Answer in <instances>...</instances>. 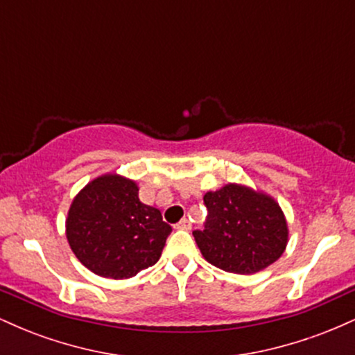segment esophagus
Here are the masks:
<instances>
[{"mask_svg":"<svg viewBox=\"0 0 355 355\" xmlns=\"http://www.w3.org/2000/svg\"><path fill=\"white\" fill-rule=\"evenodd\" d=\"M175 227H177L178 230H190L191 229V223H190L189 218H182L180 222H178Z\"/></svg>","mask_w":355,"mask_h":355,"instance_id":"esophagus-1","label":"esophagus"}]
</instances>
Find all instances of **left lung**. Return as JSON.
Instances as JSON below:
<instances>
[{
  "instance_id": "1",
  "label": "left lung",
  "mask_w": 355,
  "mask_h": 355,
  "mask_svg": "<svg viewBox=\"0 0 355 355\" xmlns=\"http://www.w3.org/2000/svg\"><path fill=\"white\" fill-rule=\"evenodd\" d=\"M209 220L193 237L203 259L232 274H255L280 259L288 242L282 209L266 191L240 183L203 195Z\"/></svg>"
}]
</instances>
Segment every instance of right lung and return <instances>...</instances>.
I'll use <instances>...</instances> for the list:
<instances>
[{"label": "right lung", "mask_w": 355, "mask_h": 355, "mask_svg": "<svg viewBox=\"0 0 355 355\" xmlns=\"http://www.w3.org/2000/svg\"><path fill=\"white\" fill-rule=\"evenodd\" d=\"M170 232L160 210L140 202L137 182L118 173L88 182L67 217L73 254L105 279H130L155 266Z\"/></svg>", "instance_id": "add662e5"}]
</instances>
